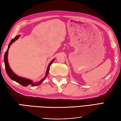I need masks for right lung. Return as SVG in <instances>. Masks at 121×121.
Listing matches in <instances>:
<instances>
[{"label":"right lung","mask_w":121,"mask_h":121,"mask_svg":"<svg viewBox=\"0 0 121 121\" xmlns=\"http://www.w3.org/2000/svg\"><path fill=\"white\" fill-rule=\"evenodd\" d=\"M19 36H20L19 35H17L16 37L14 38V39H13L12 40H11V41H10V43H9L7 51H6V52H5V55H4V63H5L6 71L7 74V75H8V76H9V78H11L12 80H14V81H16L17 82H18V83L20 84L21 85H22L23 86H25V87H26V86H27L28 85H30L32 87H34V86H38V85H40V84L43 82V80L45 79L46 78L48 74V73H49V67H50L51 64H52V62H53L54 60V59L52 61L50 62V64H49V65H48V68H47V70L46 72V74L45 77L39 82H36V83H33V82H32V81H30V80L26 79V78H22V77H20V76H17L16 74H15L14 73L12 72V70L11 69L10 67H9V63H8V61H7V55H8V51H9V47H10V45L13 43H14V42L16 41L17 39H18Z\"/></svg>","instance_id":"add662e5"}]
</instances>
